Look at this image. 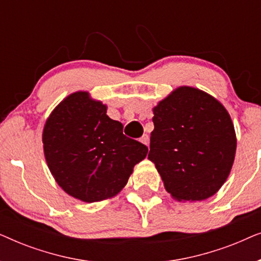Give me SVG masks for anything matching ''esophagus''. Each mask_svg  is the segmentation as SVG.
<instances>
[{"label": "esophagus", "mask_w": 261, "mask_h": 261, "mask_svg": "<svg viewBox=\"0 0 261 261\" xmlns=\"http://www.w3.org/2000/svg\"><path fill=\"white\" fill-rule=\"evenodd\" d=\"M140 141L142 142V144L144 145H146V146H148L149 145V137L147 134H144L141 137V139H140Z\"/></svg>", "instance_id": "34e87169"}]
</instances>
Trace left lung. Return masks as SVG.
Segmentation results:
<instances>
[{
    "label": "left lung",
    "instance_id": "obj_1",
    "mask_svg": "<svg viewBox=\"0 0 261 261\" xmlns=\"http://www.w3.org/2000/svg\"><path fill=\"white\" fill-rule=\"evenodd\" d=\"M148 159L179 202L204 201L229 176L237 135L229 113L205 91L179 87L153 108Z\"/></svg>",
    "mask_w": 261,
    "mask_h": 261
}]
</instances>
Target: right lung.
Here are the masks:
<instances>
[{"label": "right lung", "instance_id": "add662e5", "mask_svg": "<svg viewBox=\"0 0 261 261\" xmlns=\"http://www.w3.org/2000/svg\"><path fill=\"white\" fill-rule=\"evenodd\" d=\"M122 130V123L110 119L107 106L88 91L70 94L52 110L42 130L44 154L67 195L94 203L122 190L148 152Z\"/></svg>", "mask_w": 261, "mask_h": 261}]
</instances>
